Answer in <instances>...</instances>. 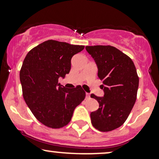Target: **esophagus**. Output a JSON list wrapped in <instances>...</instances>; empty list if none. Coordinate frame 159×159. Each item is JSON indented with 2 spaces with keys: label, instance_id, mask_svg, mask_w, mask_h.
Wrapping results in <instances>:
<instances>
[{
  "label": "esophagus",
  "instance_id": "esophagus-1",
  "mask_svg": "<svg viewBox=\"0 0 159 159\" xmlns=\"http://www.w3.org/2000/svg\"><path fill=\"white\" fill-rule=\"evenodd\" d=\"M90 97H91V96H90L89 93H85V98H86V99H90Z\"/></svg>",
  "mask_w": 159,
  "mask_h": 159
}]
</instances>
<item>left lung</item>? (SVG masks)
Returning a JSON list of instances; mask_svg holds the SVG:
<instances>
[{"label":"left lung","instance_id":"left-lung-1","mask_svg":"<svg viewBox=\"0 0 159 159\" xmlns=\"http://www.w3.org/2000/svg\"><path fill=\"white\" fill-rule=\"evenodd\" d=\"M97 64L98 78L102 81V97H91L99 102L97 111L91 113L93 126L107 132L121 126L136 100L139 76L134 62L128 56L111 46H86Z\"/></svg>","mask_w":159,"mask_h":159}]
</instances>
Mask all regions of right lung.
I'll list each match as a JSON object with an SVG mask.
<instances>
[{"label":"right lung","mask_w":159,"mask_h":159,"mask_svg":"<svg viewBox=\"0 0 159 159\" xmlns=\"http://www.w3.org/2000/svg\"><path fill=\"white\" fill-rule=\"evenodd\" d=\"M84 46L49 40L32 48L20 71L23 99L39 121L51 128L66 126L85 97L80 85L66 89L58 83L70 70V60Z\"/></svg>","instance_id":"obj_1"}]
</instances>
